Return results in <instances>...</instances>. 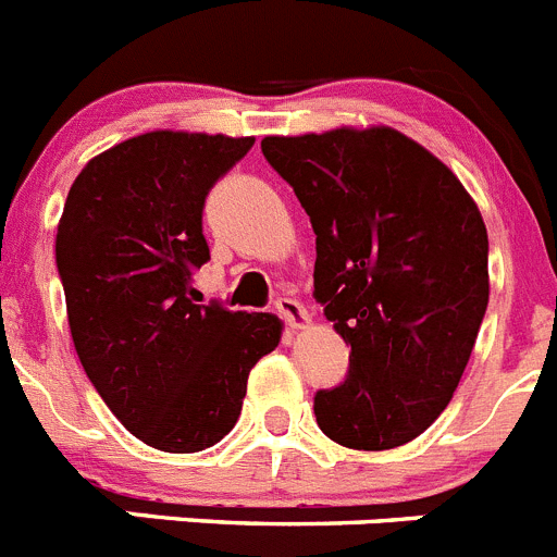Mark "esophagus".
<instances>
[{
  "label": "esophagus",
  "mask_w": 557,
  "mask_h": 557,
  "mask_svg": "<svg viewBox=\"0 0 557 557\" xmlns=\"http://www.w3.org/2000/svg\"><path fill=\"white\" fill-rule=\"evenodd\" d=\"M275 309H278V314H282L284 321H287L289 329H307L309 326L307 309L295 301V298H278V301H275Z\"/></svg>",
  "instance_id": "esophagus-1"
}]
</instances>
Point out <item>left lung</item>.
<instances>
[{"label": "left lung", "mask_w": 557, "mask_h": 557, "mask_svg": "<svg viewBox=\"0 0 557 557\" xmlns=\"http://www.w3.org/2000/svg\"><path fill=\"white\" fill-rule=\"evenodd\" d=\"M314 231V301L351 346L318 391L323 435L382 451L430 430L455 396L488 307V231L466 186L387 125L264 136Z\"/></svg>", "instance_id": "8db88e82"}]
</instances>
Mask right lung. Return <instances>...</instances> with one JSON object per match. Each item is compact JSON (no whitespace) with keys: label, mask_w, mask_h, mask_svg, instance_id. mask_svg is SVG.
Here are the masks:
<instances>
[{"label":"right lung","mask_w":557,"mask_h":557,"mask_svg":"<svg viewBox=\"0 0 557 557\" xmlns=\"http://www.w3.org/2000/svg\"><path fill=\"white\" fill-rule=\"evenodd\" d=\"M253 136L150 131L88 161L55 236L83 371L131 435L172 455L234 430L250 368L284 323L270 312L195 304L209 262L203 203Z\"/></svg>","instance_id":"add662e5"}]
</instances>
